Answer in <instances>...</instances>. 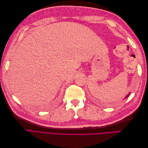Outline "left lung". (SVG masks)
<instances>
[{
  "label": "left lung",
  "instance_id": "1",
  "mask_svg": "<svg viewBox=\"0 0 148 148\" xmlns=\"http://www.w3.org/2000/svg\"><path fill=\"white\" fill-rule=\"evenodd\" d=\"M129 95H130V93H129V94H128V95H127V96H126V97H125V98H127V97H128V96H129Z\"/></svg>",
  "mask_w": 148,
  "mask_h": 148
}]
</instances>
